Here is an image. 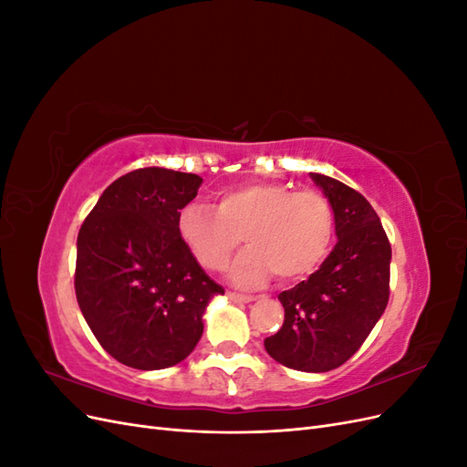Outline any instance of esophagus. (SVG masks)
I'll return each instance as SVG.
<instances>
[{
    "label": "esophagus",
    "mask_w": 467,
    "mask_h": 467,
    "mask_svg": "<svg viewBox=\"0 0 467 467\" xmlns=\"http://www.w3.org/2000/svg\"><path fill=\"white\" fill-rule=\"evenodd\" d=\"M228 296H230V300L239 302V304H249V302L255 300V298H253V296H247V294H237V292H228Z\"/></svg>",
    "instance_id": "34e87169"
}]
</instances>
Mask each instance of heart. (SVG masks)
<instances>
[{
  "label": "heart",
  "instance_id": "heart-1",
  "mask_svg": "<svg viewBox=\"0 0 467 467\" xmlns=\"http://www.w3.org/2000/svg\"><path fill=\"white\" fill-rule=\"evenodd\" d=\"M179 235L208 271L230 263L242 235L249 247L232 266L239 285H261L275 275L294 282L312 275L335 237V212L317 191L285 182H245L216 194L214 208L191 202L179 214Z\"/></svg>",
  "mask_w": 467,
  "mask_h": 467
}]
</instances>
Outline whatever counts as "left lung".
<instances>
[{
    "mask_svg": "<svg viewBox=\"0 0 467 467\" xmlns=\"http://www.w3.org/2000/svg\"><path fill=\"white\" fill-rule=\"evenodd\" d=\"M312 179L333 206L338 242L319 271L278 294L285 323L265 348L288 368L329 372L355 355L384 314L391 245L358 191L321 173Z\"/></svg>",
    "mask_w": 467,
    "mask_h": 467,
    "instance_id": "left-lung-1",
    "label": "left lung"
}]
</instances>
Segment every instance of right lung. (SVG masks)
<instances>
[{
    "label": "right lung",
    "mask_w": 467,
    "mask_h": 467,
    "mask_svg": "<svg viewBox=\"0 0 467 467\" xmlns=\"http://www.w3.org/2000/svg\"><path fill=\"white\" fill-rule=\"evenodd\" d=\"M202 179L165 167L119 177L78 234L76 298L109 355L136 370L185 360L208 300L223 288L179 235V214Z\"/></svg>",
    "instance_id": "add662e5"
}]
</instances>
